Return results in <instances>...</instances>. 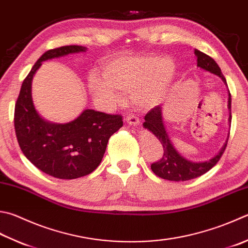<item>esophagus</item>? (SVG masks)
Wrapping results in <instances>:
<instances>
[{
  "label": "esophagus",
  "mask_w": 248,
  "mask_h": 248,
  "mask_svg": "<svg viewBox=\"0 0 248 248\" xmlns=\"http://www.w3.org/2000/svg\"><path fill=\"white\" fill-rule=\"evenodd\" d=\"M125 121H126V122H127L128 124L134 125V126H137V125H139V123H140L139 119L137 118V116H135V115H126Z\"/></svg>",
  "instance_id": "obj_1"
}]
</instances>
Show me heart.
I'll return each mask as SVG.
<instances>
[{
    "mask_svg": "<svg viewBox=\"0 0 248 248\" xmlns=\"http://www.w3.org/2000/svg\"><path fill=\"white\" fill-rule=\"evenodd\" d=\"M175 76V63L156 55H126L108 60L102 77L92 74L88 87L96 99L107 106L120 100L116 91L132 92L138 108L149 109L164 99Z\"/></svg>",
    "mask_w": 248,
    "mask_h": 248,
    "instance_id": "obj_1",
    "label": "heart"
}]
</instances>
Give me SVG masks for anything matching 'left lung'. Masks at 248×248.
Instances as JSON below:
<instances>
[{"instance_id":"1","label":"left lung","mask_w":248,"mask_h":248,"mask_svg":"<svg viewBox=\"0 0 248 248\" xmlns=\"http://www.w3.org/2000/svg\"><path fill=\"white\" fill-rule=\"evenodd\" d=\"M195 56L198 57V67L208 71L215 76L221 78L223 83L227 85L226 78L223 77L220 68L218 67L216 62L207 56L206 54L202 53L198 49L194 50ZM228 86V85H227ZM228 109L230 111L229 113V124H231V94L229 92L228 98ZM143 127L156 137L158 141L161 142L163 147V156L160 161L151 164V170L156 176L161 177L163 179L170 180V181H186L197 178V177L202 176L205 172H207L213 166L217 164V162L220 160L223 151L227 147L228 138L226 142L223 143L222 148L214 157L203 162H192L186 160L181 154L176 150L175 147L170 139V136L165 129L164 122H163V114H162V107L157 106L155 108L150 110L144 116Z\"/></svg>"}]
</instances>
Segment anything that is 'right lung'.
<instances>
[{"label": "right lung", "mask_w": 248, "mask_h": 248, "mask_svg": "<svg viewBox=\"0 0 248 248\" xmlns=\"http://www.w3.org/2000/svg\"><path fill=\"white\" fill-rule=\"evenodd\" d=\"M78 45L49 49L23 80L15 106V132L22 153L35 167L59 179H76L94 171L109 138L122 127L121 115L85 109L68 123H51L37 113L31 94L32 78L46 60L86 51Z\"/></svg>", "instance_id": "add662e5"}]
</instances>
